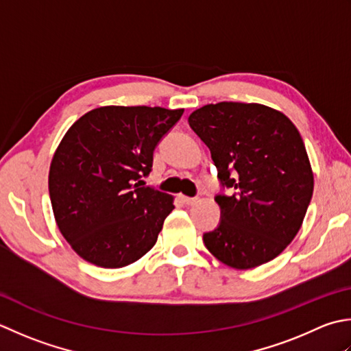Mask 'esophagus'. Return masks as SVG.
Masks as SVG:
<instances>
[{"label":"esophagus","mask_w":351,"mask_h":351,"mask_svg":"<svg viewBox=\"0 0 351 351\" xmlns=\"http://www.w3.org/2000/svg\"><path fill=\"white\" fill-rule=\"evenodd\" d=\"M180 199H182V202H183L184 204L192 206V204H195V203H197V199H198V198H194V197H186V195H180Z\"/></svg>","instance_id":"obj_1"}]
</instances>
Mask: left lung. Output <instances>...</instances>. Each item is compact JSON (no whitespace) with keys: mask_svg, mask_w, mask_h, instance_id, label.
<instances>
[{"mask_svg":"<svg viewBox=\"0 0 351 351\" xmlns=\"http://www.w3.org/2000/svg\"><path fill=\"white\" fill-rule=\"evenodd\" d=\"M188 121L232 192L215 197L221 219L203 234L206 248L236 269L273 261L295 238L313 192L295 125L271 107L232 101L203 106Z\"/></svg>","mask_w":351,"mask_h":351,"instance_id":"1","label":"left lung"}]
</instances>
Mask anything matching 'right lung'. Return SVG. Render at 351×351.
<instances>
[{
    "label": "right lung",
    "mask_w": 351,
    "mask_h": 351,
    "mask_svg": "<svg viewBox=\"0 0 351 351\" xmlns=\"http://www.w3.org/2000/svg\"><path fill=\"white\" fill-rule=\"evenodd\" d=\"M182 115L163 107H98L62 139L49 167V198L63 238L84 261L121 268L153 248L174 204L141 178Z\"/></svg>",
    "instance_id": "right-lung-1"
}]
</instances>
